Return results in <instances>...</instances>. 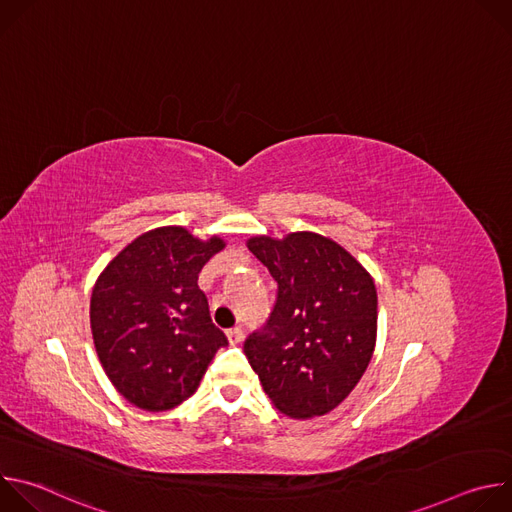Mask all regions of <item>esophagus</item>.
I'll return each instance as SVG.
<instances>
[{"label": "esophagus", "mask_w": 512, "mask_h": 512, "mask_svg": "<svg viewBox=\"0 0 512 512\" xmlns=\"http://www.w3.org/2000/svg\"><path fill=\"white\" fill-rule=\"evenodd\" d=\"M227 340H229L231 344H239V342L243 340V330H241V328H231V330H227Z\"/></svg>", "instance_id": "1"}]
</instances>
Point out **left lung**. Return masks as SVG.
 Returning <instances> with one entry per match:
<instances>
[{
	"label": "left lung",
	"mask_w": 512,
	"mask_h": 512,
	"mask_svg": "<svg viewBox=\"0 0 512 512\" xmlns=\"http://www.w3.org/2000/svg\"><path fill=\"white\" fill-rule=\"evenodd\" d=\"M247 247L277 281L269 320L245 340L249 364L281 413L324 415L371 362L375 281L348 251L316 233L253 237Z\"/></svg>",
	"instance_id": "left-lung-1"
}]
</instances>
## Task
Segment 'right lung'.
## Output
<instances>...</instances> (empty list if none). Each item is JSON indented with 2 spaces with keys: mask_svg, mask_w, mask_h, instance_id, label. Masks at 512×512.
I'll use <instances>...</instances> for the list:
<instances>
[{
  "mask_svg": "<svg viewBox=\"0 0 512 512\" xmlns=\"http://www.w3.org/2000/svg\"><path fill=\"white\" fill-rule=\"evenodd\" d=\"M225 245L182 227L137 237L101 273L91 296V330L115 389L139 409L166 411L200 385L227 346L196 279Z\"/></svg>",
  "mask_w": 512,
  "mask_h": 512,
  "instance_id": "add662e5",
  "label": "right lung"
}]
</instances>
